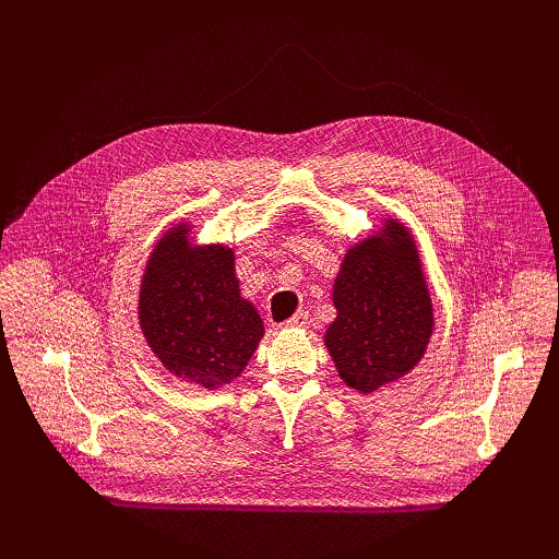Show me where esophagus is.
I'll list each match as a JSON object with an SVG mask.
<instances>
[{"label": "esophagus", "mask_w": 559, "mask_h": 559, "mask_svg": "<svg viewBox=\"0 0 559 559\" xmlns=\"http://www.w3.org/2000/svg\"><path fill=\"white\" fill-rule=\"evenodd\" d=\"M308 312H297L295 317H289L287 321H283V329H308Z\"/></svg>", "instance_id": "obj_1"}]
</instances>
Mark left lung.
Masks as SVG:
<instances>
[{
  "label": "left lung",
  "mask_w": 559,
  "mask_h": 559,
  "mask_svg": "<svg viewBox=\"0 0 559 559\" xmlns=\"http://www.w3.org/2000/svg\"><path fill=\"white\" fill-rule=\"evenodd\" d=\"M337 317L324 342L344 383L378 392L413 371L435 329L413 230L396 217L348 247L333 283Z\"/></svg>",
  "instance_id": "1"
}]
</instances>
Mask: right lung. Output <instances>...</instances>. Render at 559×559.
<instances>
[{
  "mask_svg": "<svg viewBox=\"0 0 559 559\" xmlns=\"http://www.w3.org/2000/svg\"><path fill=\"white\" fill-rule=\"evenodd\" d=\"M190 233V222L169 226L146 258L140 331L181 383L219 390L245 371L264 326L255 306L242 297L233 249L197 245Z\"/></svg>",
  "mask_w": 559,
  "mask_h": 559,
  "instance_id": "1",
  "label": "right lung"
}]
</instances>
